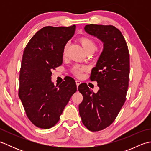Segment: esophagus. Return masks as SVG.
Here are the masks:
<instances>
[{
    "label": "esophagus",
    "mask_w": 151,
    "mask_h": 151,
    "mask_svg": "<svg viewBox=\"0 0 151 151\" xmlns=\"http://www.w3.org/2000/svg\"><path fill=\"white\" fill-rule=\"evenodd\" d=\"M76 86H77V88H78V86L81 84V82L80 81H76Z\"/></svg>",
    "instance_id": "34e87169"
}]
</instances>
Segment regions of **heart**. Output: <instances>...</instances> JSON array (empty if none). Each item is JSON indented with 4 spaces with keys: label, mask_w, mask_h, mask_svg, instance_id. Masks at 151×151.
<instances>
[{
    "label": "heart",
    "mask_w": 151,
    "mask_h": 151,
    "mask_svg": "<svg viewBox=\"0 0 151 151\" xmlns=\"http://www.w3.org/2000/svg\"><path fill=\"white\" fill-rule=\"evenodd\" d=\"M78 41L88 54L93 53L97 49V44L91 37L86 36L81 37L78 39ZM67 47H68V45L66 44L63 48L62 56L63 58H65L67 55ZM86 69H87V68L85 66L75 65L73 67L72 72L75 76H81L82 72H84Z\"/></svg>",
    "instance_id": "b5f03b06"
}]
</instances>
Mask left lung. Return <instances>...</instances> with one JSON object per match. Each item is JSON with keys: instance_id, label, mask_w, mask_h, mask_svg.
<instances>
[{"instance_id": "left-lung-1", "label": "left lung", "mask_w": 151, "mask_h": 151, "mask_svg": "<svg viewBox=\"0 0 151 151\" xmlns=\"http://www.w3.org/2000/svg\"><path fill=\"white\" fill-rule=\"evenodd\" d=\"M84 29L104 44L90 76L91 81L97 82L98 92H93L86 83L78 86L83 96L78 106L82 123L89 130L97 132L112 124L126 101L130 74L129 52L123 34L114 26L90 24L86 25Z\"/></svg>"}]
</instances>
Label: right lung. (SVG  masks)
<instances>
[{
  "label": "right lung",
  "instance_id": "obj_1",
  "mask_svg": "<svg viewBox=\"0 0 151 151\" xmlns=\"http://www.w3.org/2000/svg\"><path fill=\"white\" fill-rule=\"evenodd\" d=\"M76 26H48L37 31L27 45L19 74V97L28 118L43 129L54 127L64 108L77 90L68 76L58 86L51 81L52 69L62 64V50Z\"/></svg>",
  "mask_w": 151,
  "mask_h": 151
}]
</instances>
